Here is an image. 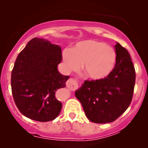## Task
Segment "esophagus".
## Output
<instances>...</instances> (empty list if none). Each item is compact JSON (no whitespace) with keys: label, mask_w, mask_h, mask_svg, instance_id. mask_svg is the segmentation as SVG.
Wrapping results in <instances>:
<instances>
[{"label":"esophagus","mask_w":148,"mask_h":148,"mask_svg":"<svg viewBox=\"0 0 148 148\" xmlns=\"http://www.w3.org/2000/svg\"><path fill=\"white\" fill-rule=\"evenodd\" d=\"M77 86H78V83L75 78H70L66 82V87L70 90H75L77 88Z\"/></svg>","instance_id":"obj_1"}]
</instances>
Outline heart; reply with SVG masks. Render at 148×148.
Returning <instances> with one entry per match:
<instances>
[{
    "instance_id": "obj_1",
    "label": "heart",
    "mask_w": 148,
    "mask_h": 148,
    "mask_svg": "<svg viewBox=\"0 0 148 148\" xmlns=\"http://www.w3.org/2000/svg\"><path fill=\"white\" fill-rule=\"evenodd\" d=\"M116 53L112 47L97 40L77 43L70 50L64 51L63 61L69 70H82L89 78L100 80L109 75L116 64Z\"/></svg>"
}]
</instances>
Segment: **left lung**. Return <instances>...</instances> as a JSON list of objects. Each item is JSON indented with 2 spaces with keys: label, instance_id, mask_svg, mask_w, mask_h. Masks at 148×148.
<instances>
[{
  "label": "left lung",
  "instance_id": "obj_1",
  "mask_svg": "<svg viewBox=\"0 0 148 148\" xmlns=\"http://www.w3.org/2000/svg\"><path fill=\"white\" fill-rule=\"evenodd\" d=\"M116 64L106 78L85 81L75 91L87 119L98 124L114 121L131 103L136 71L128 51L116 43Z\"/></svg>",
  "mask_w": 148,
  "mask_h": 148
}]
</instances>
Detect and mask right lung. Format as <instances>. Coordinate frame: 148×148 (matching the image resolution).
I'll use <instances>...</instances> for the list:
<instances>
[{
    "mask_svg": "<svg viewBox=\"0 0 148 148\" xmlns=\"http://www.w3.org/2000/svg\"><path fill=\"white\" fill-rule=\"evenodd\" d=\"M61 48L34 38L19 53L12 71V96L21 113L30 119L49 121L60 113L62 104L56 90L66 87L67 75L58 73Z\"/></svg>",
    "mask_w": 148,
    "mask_h": 148,
    "instance_id": "add662e5",
    "label": "right lung"
}]
</instances>
